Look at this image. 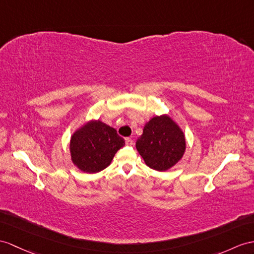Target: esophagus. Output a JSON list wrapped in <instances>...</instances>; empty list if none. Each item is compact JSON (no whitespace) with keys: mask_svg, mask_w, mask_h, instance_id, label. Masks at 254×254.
Masks as SVG:
<instances>
[{"mask_svg":"<svg viewBox=\"0 0 254 254\" xmlns=\"http://www.w3.org/2000/svg\"><path fill=\"white\" fill-rule=\"evenodd\" d=\"M125 142H126L127 145H132L133 144V140L131 138H126Z\"/></svg>","mask_w":254,"mask_h":254,"instance_id":"34e87169","label":"esophagus"}]
</instances>
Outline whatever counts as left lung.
Returning a JSON list of instances; mask_svg holds the SVG:
<instances>
[{
  "label": "left lung",
  "mask_w": 254,
  "mask_h": 254,
  "mask_svg": "<svg viewBox=\"0 0 254 254\" xmlns=\"http://www.w3.org/2000/svg\"><path fill=\"white\" fill-rule=\"evenodd\" d=\"M185 137L176 122L168 115L155 116L148 121L135 147L145 164L157 171L170 169L185 152Z\"/></svg>",
  "instance_id": "8db88e82"
}]
</instances>
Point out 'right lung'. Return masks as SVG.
Masks as SVG:
<instances>
[{
	"mask_svg": "<svg viewBox=\"0 0 254 254\" xmlns=\"http://www.w3.org/2000/svg\"><path fill=\"white\" fill-rule=\"evenodd\" d=\"M124 145L125 140L114 128L101 121H90L72 134L71 159L79 170L96 174L107 168Z\"/></svg>",
	"mask_w": 254,
	"mask_h": 254,
	"instance_id": "1",
	"label": "right lung"
}]
</instances>
